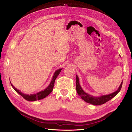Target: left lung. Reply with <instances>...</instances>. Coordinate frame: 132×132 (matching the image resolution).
Masks as SVG:
<instances>
[{"mask_svg": "<svg viewBox=\"0 0 132 132\" xmlns=\"http://www.w3.org/2000/svg\"><path fill=\"white\" fill-rule=\"evenodd\" d=\"M122 85V82H121V85H120L117 91L113 92L111 94L106 95H103L100 96V97H94L91 95H89L88 94L86 93L83 90V89L81 87V86L79 84V78L76 75V89L78 94L79 95L81 98L86 102L91 104L92 105H99L107 102L108 101L110 100L111 99H112L116 95L119 93L120 91L121 90V87Z\"/></svg>", "mask_w": 132, "mask_h": 132, "instance_id": "obj_1", "label": "left lung"}]
</instances>
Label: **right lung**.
I'll use <instances>...</instances> for the list:
<instances>
[{
    "mask_svg": "<svg viewBox=\"0 0 132 132\" xmlns=\"http://www.w3.org/2000/svg\"><path fill=\"white\" fill-rule=\"evenodd\" d=\"M62 69H58V70H56L55 71L51 82H50V85L48 86V87H47L44 90H43L40 92H37V93H36V94H30V95L24 94L23 93H22V92L20 90H19V89L16 88L11 83V86H12L13 88L15 89V90L17 92H18L19 95H20L21 96H23L25 99L28 100V101H36L37 100L43 99H44V98L46 97L47 95H49L53 91V87H54V85L55 79L58 77V75L60 74L61 71L62 70ZM10 83H11V82H10Z\"/></svg>",
    "mask_w": 132,
    "mask_h": 132,
    "instance_id": "add662e5",
    "label": "right lung"
}]
</instances>
